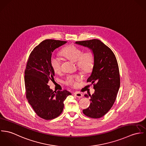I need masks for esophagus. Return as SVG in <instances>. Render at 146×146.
Instances as JSON below:
<instances>
[{
    "label": "esophagus",
    "instance_id": "esophagus-1",
    "mask_svg": "<svg viewBox=\"0 0 146 146\" xmlns=\"http://www.w3.org/2000/svg\"><path fill=\"white\" fill-rule=\"evenodd\" d=\"M74 96L78 97V98H82L83 97V95L82 93H79V92H75L74 93Z\"/></svg>",
    "mask_w": 146,
    "mask_h": 146
}]
</instances>
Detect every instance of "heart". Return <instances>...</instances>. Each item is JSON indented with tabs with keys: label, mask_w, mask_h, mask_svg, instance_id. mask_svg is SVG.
Returning a JSON list of instances; mask_svg holds the SVG:
<instances>
[{
	"label": "heart",
	"mask_w": 146,
	"mask_h": 146,
	"mask_svg": "<svg viewBox=\"0 0 146 146\" xmlns=\"http://www.w3.org/2000/svg\"><path fill=\"white\" fill-rule=\"evenodd\" d=\"M60 53L67 60L76 63L78 68L84 73H89L93 68L95 57L93 52L90 50L83 52L82 49L71 44L63 48ZM50 64L54 72L58 73L61 71V61L59 57L54 55L52 56ZM82 79V76L80 74L68 75L66 77L63 83L68 86L76 88L78 82Z\"/></svg>",
	"instance_id": "obj_1"
}]
</instances>
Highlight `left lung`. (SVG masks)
I'll return each mask as SVG.
<instances>
[{
	"label": "left lung",
	"instance_id": "8db88e82",
	"mask_svg": "<svg viewBox=\"0 0 146 146\" xmlns=\"http://www.w3.org/2000/svg\"><path fill=\"white\" fill-rule=\"evenodd\" d=\"M75 43L90 48L94 54V65L87 83L93 84L95 91L89 95L91 103L83 112L89 117L98 119L108 112L116 100L120 85L118 63L111 49L98 39Z\"/></svg>",
	"mask_w": 146,
	"mask_h": 146
}]
</instances>
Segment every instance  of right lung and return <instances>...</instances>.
Returning <instances> with one entry per match:
<instances>
[{"instance_id": "obj_1", "label": "right lung", "mask_w": 146, "mask_h": 146, "mask_svg": "<svg viewBox=\"0 0 146 146\" xmlns=\"http://www.w3.org/2000/svg\"><path fill=\"white\" fill-rule=\"evenodd\" d=\"M66 42L53 39L43 40L31 52L25 70L26 98L36 115L46 120L60 116L64 101L71 95L66 90L53 91L48 85L54 76L50 64L52 53Z\"/></svg>"}]
</instances>
